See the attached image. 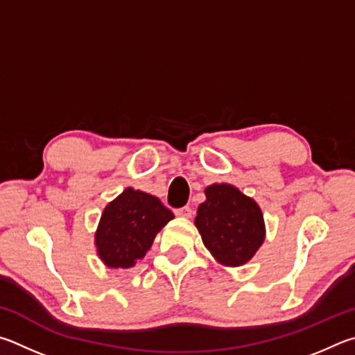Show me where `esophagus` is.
Returning a JSON list of instances; mask_svg holds the SVG:
<instances>
[{
    "mask_svg": "<svg viewBox=\"0 0 355 355\" xmlns=\"http://www.w3.org/2000/svg\"><path fill=\"white\" fill-rule=\"evenodd\" d=\"M174 215L181 216V218H190V216H191V209L189 206L181 207V209H174Z\"/></svg>",
    "mask_w": 355,
    "mask_h": 355,
    "instance_id": "esophagus-1",
    "label": "esophagus"
}]
</instances>
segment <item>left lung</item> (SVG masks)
Segmentation results:
<instances>
[{
  "label": "left lung",
  "mask_w": 355,
  "mask_h": 355,
  "mask_svg": "<svg viewBox=\"0 0 355 355\" xmlns=\"http://www.w3.org/2000/svg\"><path fill=\"white\" fill-rule=\"evenodd\" d=\"M195 226L216 262L241 266L256 256L265 240V221L259 204L231 184H212L204 190Z\"/></svg>",
  "instance_id": "1"
}]
</instances>
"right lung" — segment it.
I'll return each instance as SVG.
<instances>
[{"label": "right lung", "instance_id": "right-lung-1", "mask_svg": "<svg viewBox=\"0 0 355 355\" xmlns=\"http://www.w3.org/2000/svg\"><path fill=\"white\" fill-rule=\"evenodd\" d=\"M174 215L145 191L128 187L104 207L95 232L96 254L107 268L129 270L146 256Z\"/></svg>", "mask_w": 355, "mask_h": 355}]
</instances>
